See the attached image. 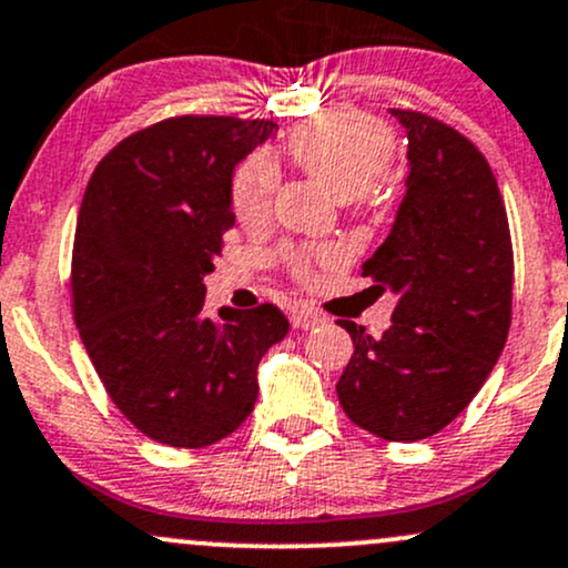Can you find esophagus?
Listing matches in <instances>:
<instances>
[{"mask_svg":"<svg viewBox=\"0 0 568 568\" xmlns=\"http://www.w3.org/2000/svg\"><path fill=\"white\" fill-rule=\"evenodd\" d=\"M321 323H326V315L317 313L313 307H296L294 313H291V326L294 328H304V332H307V328L321 326Z\"/></svg>","mask_w":568,"mask_h":568,"instance_id":"1","label":"esophagus"}]
</instances>
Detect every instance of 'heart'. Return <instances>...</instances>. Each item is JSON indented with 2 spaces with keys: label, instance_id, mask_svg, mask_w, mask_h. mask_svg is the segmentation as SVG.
Returning <instances> with one entry per match:
<instances>
[{
  "label": "heart",
  "instance_id": "1",
  "mask_svg": "<svg viewBox=\"0 0 568 568\" xmlns=\"http://www.w3.org/2000/svg\"><path fill=\"white\" fill-rule=\"evenodd\" d=\"M288 155L310 178L336 199L361 196L394 159V129L361 110H334L313 121L298 123L288 134ZM280 185L277 164L266 153H255L236 166L232 204L242 223H258L270 215L274 191ZM334 247H291L283 264L298 280H307L315 266L334 264Z\"/></svg>",
  "mask_w": 568,
  "mask_h": 568
}]
</instances>
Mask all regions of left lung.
Masks as SVG:
<instances>
[{"label": "left lung", "instance_id": "8db88e82", "mask_svg": "<svg viewBox=\"0 0 568 568\" xmlns=\"http://www.w3.org/2000/svg\"><path fill=\"white\" fill-rule=\"evenodd\" d=\"M407 129V193L388 240L364 264L398 304L379 339L353 336L336 383L355 426L388 442L434 436L469 407L513 323V236L485 155L426 112L390 110Z\"/></svg>", "mask_w": 568, "mask_h": 568}]
</instances>
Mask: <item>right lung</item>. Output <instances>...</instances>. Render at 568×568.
<instances>
[{
	"label": "right lung",
	"instance_id": "add662e5",
	"mask_svg": "<svg viewBox=\"0 0 568 568\" xmlns=\"http://www.w3.org/2000/svg\"><path fill=\"white\" fill-rule=\"evenodd\" d=\"M277 123L178 115L93 170L72 247V313L115 407L153 442L207 447L258 396V361L288 334L274 304L204 313V274L234 226V166Z\"/></svg>",
	"mask_w": 568,
	"mask_h": 568
}]
</instances>
